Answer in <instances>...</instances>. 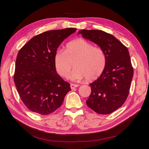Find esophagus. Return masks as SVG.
<instances>
[{
    "label": "esophagus",
    "instance_id": "obj_1",
    "mask_svg": "<svg viewBox=\"0 0 149 149\" xmlns=\"http://www.w3.org/2000/svg\"><path fill=\"white\" fill-rule=\"evenodd\" d=\"M79 86V84H73V83H71L70 84V87L72 89H74L75 88H76V87Z\"/></svg>",
    "mask_w": 149,
    "mask_h": 149
}]
</instances>
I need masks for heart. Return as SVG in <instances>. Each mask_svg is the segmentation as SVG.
I'll return each instance as SVG.
<instances>
[{
	"label": "heart",
	"instance_id": "1",
	"mask_svg": "<svg viewBox=\"0 0 149 149\" xmlns=\"http://www.w3.org/2000/svg\"><path fill=\"white\" fill-rule=\"evenodd\" d=\"M54 66L57 74L64 78L70 76L72 63L75 68L71 78L79 80L86 77L88 81L97 79L103 74L107 65L104 50L83 39L68 42L65 50L55 52Z\"/></svg>",
	"mask_w": 149,
	"mask_h": 149
}]
</instances>
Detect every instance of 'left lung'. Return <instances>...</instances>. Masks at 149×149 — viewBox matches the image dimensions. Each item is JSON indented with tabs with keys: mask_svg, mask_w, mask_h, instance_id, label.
Instances as JSON below:
<instances>
[{
	"mask_svg": "<svg viewBox=\"0 0 149 149\" xmlns=\"http://www.w3.org/2000/svg\"><path fill=\"white\" fill-rule=\"evenodd\" d=\"M104 50L105 69L101 76L90 84L91 94L86 104L100 114H109L120 108L129 94L134 70L129 50L112 35L98 30L79 31Z\"/></svg>",
	"mask_w": 149,
	"mask_h": 149,
	"instance_id": "8db88e82",
	"label": "left lung"
}]
</instances>
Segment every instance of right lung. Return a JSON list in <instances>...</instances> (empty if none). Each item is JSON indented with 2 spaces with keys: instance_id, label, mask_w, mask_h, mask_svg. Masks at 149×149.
Segmentation results:
<instances>
[{
  "instance_id": "1",
  "label": "right lung",
  "mask_w": 149,
  "mask_h": 149,
  "mask_svg": "<svg viewBox=\"0 0 149 149\" xmlns=\"http://www.w3.org/2000/svg\"><path fill=\"white\" fill-rule=\"evenodd\" d=\"M77 29L43 32L25 44L17 55L14 82L19 97L31 112L48 115L59 108L70 90L55 68L54 57L64 40Z\"/></svg>"
}]
</instances>
